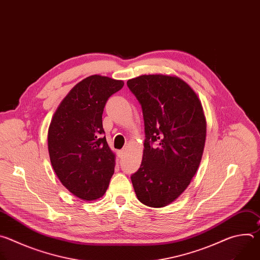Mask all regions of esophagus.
Returning a JSON list of instances; mask_svg holds the SVG:
<instances>
[{
  "label": "esophagus",
  "instance_id": "34e87169",
  "mask_svg": "<svg viewBox=\"0 0 260 260\" xmlns=\"http://www.w3.org/2000/svg\"><path fill=\"white\" fill-rule=\"evenodd\" d=\"M124 154H125V148H123V149H121V150L118 151V156H119L120 158H122V157L124 156Z\"/></svg>",
  "mask_w": 260,
  "mask_h": 260
}]
</instances>
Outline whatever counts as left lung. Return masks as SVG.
Wrapping results in <instances>:
<instances>
[{
  "mask_svg": "<svg viewBox=\"0 0 260 260\" xmlns=\"http://www.w3.org/2000/svg\"><path fill=\"white\" fill-rule=\"evenodd\" d=\"M142 107L145 141L140 169L131 176L138 200L160 208L174 202L190 184L200 166L206 119L202 104L183 80L142 75L127 81Z\"/></svg>",
  "mask_w": 260,
  "mask_h": 260,
  "instance_id": "8db88e82",
  "label": "left lung"
}]
</instances>
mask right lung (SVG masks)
Here are the masks:
<instances>
[{"label":"right lung","instance_id":"right-lung-1","mask_svg":"<svg viewBox=\"0 0 260 260\" xmlns=\"http://www.w3.org/2000/svg\"><path fill=\"white\" fill-rule=\"evenodd\" d=\"M121 80L92 75L62 100L48 129L52 168L63 186L84 201L101 198L114 174L115 155L107 144L102 115Z\"/></svg>","mask_w":260,"mask_h":260}]
</instances>
